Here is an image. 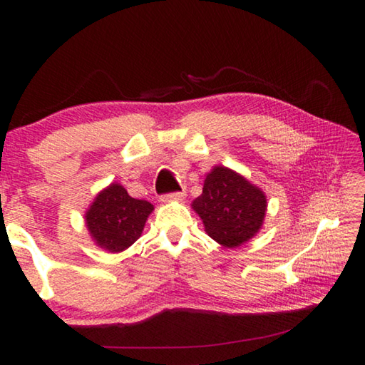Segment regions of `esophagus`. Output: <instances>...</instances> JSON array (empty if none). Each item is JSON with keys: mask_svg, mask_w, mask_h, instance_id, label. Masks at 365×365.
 Listing matches in <instances>:
<instances>
[{"mask_svg": "<svg viewBox=\"0 0 365 365\" xmlns=\"http://www.w3.org/2000/svg\"><path fill=\"white\" fill-rule=\"evenodd\" d=\"M185 196H187V193L185 191H175V193H169V195H164L163 197H160V201L163 202H170V201H183Z\"/></svg>", "mask_w": 365, "mask_h": 365, "instance_id": "esophagus-1", "label": "esophagus"}]
</instances>
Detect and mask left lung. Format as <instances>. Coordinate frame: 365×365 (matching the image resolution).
Masks as SVG:
<instances>
[{
  "mask_svg": "<svg viewBox=\"0 0 365 365\" xmlns=\"http://www.w3.org/2000/svg\"><path fill=\"white\" fill-rule=\"evenodd\" d=\"M191 206L209 237L225 248H237L261 230L267 200L264 191L243 175L215 165L206 175L201 196Z\"/></svg>",
  "mask_w": 365,
  "mask_h": 365,
  "instance_id": "1",
  "label": "left lung"
}]
</instances>
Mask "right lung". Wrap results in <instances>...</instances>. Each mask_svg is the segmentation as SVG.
<instances>
[{
    "instance_id": "add662e5",
    "label": "right lung",
    "mask_w": 365,
    "mask_h": 365,
    "mask_svg": "<svg viewBox=\"0 0 365 365\" xmlns=\"http://www.w3.org/2000/svg\"><path fill=\"white\" fill-rule=\"evenodd\" d=\"M153 209L151 202L135 200L122 185L110 183L85 212L86 228L100 248L120 252L141 237Z\"/></svg>"
}]
</instances>
